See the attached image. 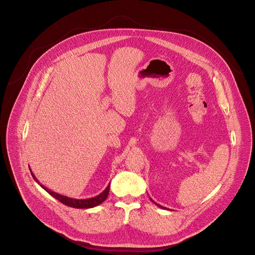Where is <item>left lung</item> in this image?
Instances as JSON below:
<instances>
[{
	"instance_id": "obj_1",
	"label": "left lung",
	"mask_w": 255,
	"mask_h": 255,
	"mask_svg": "<svg viewBox=\"0 0 255 255\" xmlns=\"http://www.w3.org/2000/svg\"><path fill=\"white\" fill-rule=\"evenodd\" d=\"M149 199H150V198H149ZM150 201H151V202H152V203H155V204H156V205H157V206H158V207H160V208H162V209H168V208H166V207H163V206H161V205H159V204H157V203H156V202H155V201H154V200H151V199H150Z\"/></svg>"
}]
</instances>
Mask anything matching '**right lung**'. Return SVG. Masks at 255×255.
Returning <instances> with one entry per match:
<instances>
[{"instance_id": "add662e5", "label": "right lung", "mask_w": 255, "mask_h": 255, "mask_svg": "<svg viewBox=\"0 0 255 255\" xmlns=\"http://www.w3.org/2000/svg\"><path fill=\"white\" fill-rule=\"evenodd\" d=\"M30 172L32 174V177L34 178V180L47 192L49 193L51 196H53L55 199H57L58 201H60L61 203H63L64 205L66 206H69V207H73V208H80V209H84V208H93L97 205H100L101 203L105 202V200L108 198L109 196V193H110V185L111 183L108 185V187L106 188L105 191L101 192L99 195L93 197V198H89V199H73V198H70V197H66V196H63V195H60L56 192H53L49 190L48 188H46L45 186H43L38 180L37 178L35 177V175L32 173L31 169H30Z\"/></svg>"}]
</instances>
